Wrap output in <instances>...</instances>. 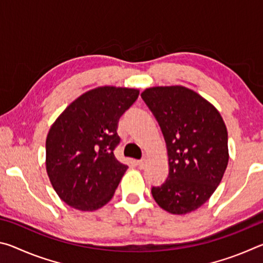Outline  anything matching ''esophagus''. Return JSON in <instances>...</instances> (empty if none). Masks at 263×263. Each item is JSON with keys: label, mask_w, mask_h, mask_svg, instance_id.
<instances>
[{"label": "esophagus", "mask_w": 263, "mask_h": 263, "mask_svg": "<svg viewBox=\"0 0 263 263\" xmlns=\"http://www.w3.org/2000/svg\"><path fill=\"white\" fill-rule=\"evenodd\" d=\"M137 166L139 169H144L146 167V159H141L139 161H137Z\"/></svg>", "instance_id": "1"}]
</instances>
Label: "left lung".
<instances>
[{"instance_id":"left-lung-1","label":"left lung","mask_w":263,"mask_h":263,"mask_svg":"<svg viewBox=\"0 0 263 263\" xmlns=\"http://www.w3.org/2000/svg\"><path fill=\"white\" fill-rule=\"evenodd\" d=\"M141 97L157 118L168 151V179L152 188L154 201L172 215L197 210L228 167L224 119L215 105L183 86L146 88Z\"/></svg>"}]
</instances>
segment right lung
<instances>
[{"label":"right lung","mask_w":263,"mask_h":263,"mask_svg":"<svg viewBox=\"0 0 263 263\" xmlns=\"http://www.w3.org/2000/svg\"><path fill=\"white\" fill-rule=\"evenodd\" d=\"M139 89L103 86L73 101L46 137V172L53 189L69 206L95 211L115 194L128 168L114 149L121 116L135 103Z\"/></svg>","instance_id":"add662e5"}]
</instances>
